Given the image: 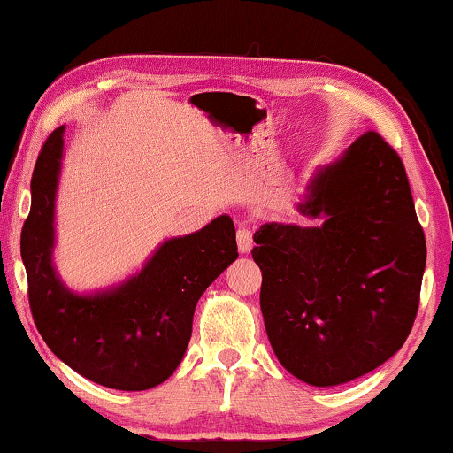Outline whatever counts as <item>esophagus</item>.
<instances>
[{"label": "esophagus", "mask_w": 453, "mask_h": 453, "mask_svg": "<svg viewBox=\"0 0 453 453\" xmlns=\"http://www.w3.org/2000/svg\"><path fill=\"white\" fill-rule=\"evenodd\" d=\"M237 247L241 253H250L251 247H253V237H251V231L250 228L241 226L237 231Z\"/></svg>", "instance_id": "esophagus-1"}]
</instances>
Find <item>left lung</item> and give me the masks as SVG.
I'll return each mask as SVG.
<instances>
[{"label":"left lung","instance_id":"left-lung-1","mask_svg":"<svg viewBox=\"0 0 453 453\" xmlns=\"http://www.w3.org/2000/svg\"><path fill=\"white\" fill-rule=\"evenodd\" d=\"M301 214L253 234L265 332L282 367L311 386L361 377L406 342L426 262L406 169L377 132L318 171Z\"/></svg>","mask_w":453,"mask_h":453}]
</instances>
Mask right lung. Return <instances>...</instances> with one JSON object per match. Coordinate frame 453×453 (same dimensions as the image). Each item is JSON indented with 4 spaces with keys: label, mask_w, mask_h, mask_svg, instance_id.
I'll return each mask as SVG.
<instances>
[{
    "label": "right lung",
    "mask_w": 453,
    "mask_h": 453,
    "mask_svg": "<svg viewBox=\"0 0 453 453\" xmlns=\"http://www.w3.org/2000/svg\"><path fill=\"white\" fill-rule=\"evenodd\" d=\"M64 132V126L55 129L41 148L30 181L33 203L20 234L36 330L86 380L123 392L150 389L179 367L197 299L237 259L234 225L219 216L202 231L166 241L138 276L109 293H70L51 264Z\"/></svg>",
    "instance_id": "obj_1"
}]
</instances>
